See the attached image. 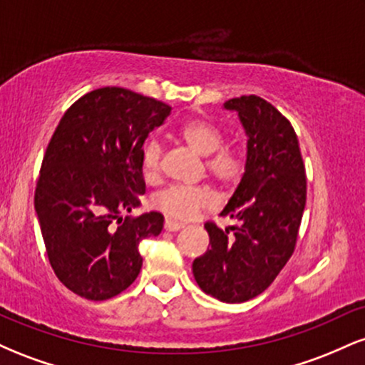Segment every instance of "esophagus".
<instances>
[{
	"label": "esophagus",
	"mask_w": 365,
	"mask_h": 365,
	"mask_svg": "<svg viewBox=\"0 0 365 365\" xmlns=\"http://www.w3.org/2000/svg\"><path fill=\"white\" fill-rule=\"evenodd\" d=\"M183 223H178V221H173V220H166L165 221V230L166 232H178V230L183 228Z\"/></svg>",
	"instance_id": "esophagus-1"
}]
</instances>
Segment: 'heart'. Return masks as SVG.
Here are the masks:
<instances>
[{"instance_id": "heart-1", "label": "heart", "mask_w": 365, "mask_h": 365, "mask_svg": "<svg viewBox=\"0 0 365 365\" xmlns=\"http://www.w3.org/2000/svg\"><path fill=\"white\" fill-rule=\"evenodd\" d=\"M188 148L200 156H207L206 171L221 185H235L245 173V159L237 149L223 148L225 133L212 121L190 120L180 130ZM163 145L153 139L142 149V173L145 178H158L161 171ZM212 194L207 187L170 185L153 197V206L173 220H190L197 212L211 206Z\"/></svg>"}]
</instances>
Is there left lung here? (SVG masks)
<instances>
[{
	"mask_svg": "<svg viewBox=\"0 0 365 365\" xmlns=\"http://www.w3.org/2000/svg\"><path fill=\"white\" fill-rule=\"evenodd\" d=\"M240 116L247 137L245 173L221 212L238 225L207 221L209 249L192 264L200 290L221 302L254 299L292 257L302 221L307 180L292 123L259 96L225 103Z\"/></svg>",
	"mask_w": 365,
	"mask_h": 365,
	"instance_id": "obj_1",
	"label": "left lung"
}]
</instances>
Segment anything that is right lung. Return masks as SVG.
Here are the masks:
<instances>
[{
  "label": "right lung",
  "instance_id": "1",
  "mask_svg": "<svg viewBox=\"0 0 365 365\" xmlns=\"http://www.w3.org/2000/svg\"><path fill=\"white\" fill-rule=\"evenodd\" d=\"M171 108L123 87L77 99L54 130L36 185V212L54 274L87 300H108L140 273L139 244L159 212L121 217L145 192L142 145Z\"/></svg>",
  "mask_w": 365,
  "mask_h": 365
}]
</instances>
